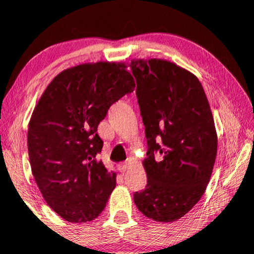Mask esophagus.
Instances as JSON below:
<instances>
[{
  "mask_svg": "<svg viewBox=\"0 0 254 254\" xmlns=\"http://www.w3.org/2000/svg\"><path fill=\"white\" fill-rule=\"evenodd\" d=\"M129 169V163H123V164H120L119 165V170H120V172H123V173H125L127 171V170Z\"/></svg>",
  "mask_w": 254,
  "mask_h": 254,
  "instance_id": "1",
  "label": "esophagus"
}]
</instances>
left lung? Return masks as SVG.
<instances>
[{
  "mask_svg": "<svg viewBox=\"0 0 254 254\" xmlns=\"http://www.w3.org/2000/svg\"><path fill=\"white\" fill-rule=\"evenodd\" d=\"M130 68L148 142L142 162L148 183L134 202L147 217L171 223L199 202L209 183L217 152L214 118L190 71L161 59H134Z\"/></svg>",
  "mask_w": 254,
  "mask_h": 254,
  "instance_id": "1",
  "label": "left lung"
}]
</instances>
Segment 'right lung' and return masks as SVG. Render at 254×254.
<instances>
[{"mask_svg":"<svg viewBox=\"0 0 254 254\" xmlns=\"http://www.w3.org/2000/svg\"><path fill=\"white\" fill-rule=\"evenodd\" d=\"M134 89L125 62L99 61L64 69L38 100L27 130L31 170L45 201L65 221L85 223L106 207L117 173L97 158V127Z\"/></svg>","mask_w":254,"mask_h":254,"instance_id":"add662e5","label":"right lung"}]
</instances>
